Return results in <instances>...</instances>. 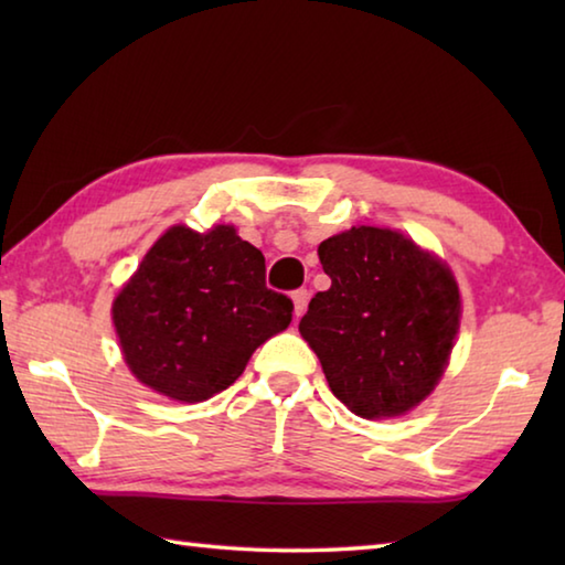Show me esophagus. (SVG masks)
<instances>
[{
    "mask_svg": "<svg viewBox=\"0 0 565 565\" xmlns=\"http://www.w3.org/2000/svg\"><path fill=\"white\" fill-rule=\"evenodd\" d=\"M309 291L306 289H296L294 294H291V299H294V311H296V317H303V311H306V306H309Z\"/></svg>",
    "mask_w": 565,
    "mask_h": 565,
    "instance_id": "34e87169",
    "label": "esophagus"
}]
</instances>
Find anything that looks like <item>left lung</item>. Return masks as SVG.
Listing matches in <instances>:
<instances>
[{"instance_id":"8db88e82","label":"left lung","mask_w":565,"mask_h":565,"mask_svg":"<svg viewBox=\"0 0 565 565\" xmlns=\"http://www.w3.org/2000/svg\"><path fill=\"white\" fill-rule=\"evenodd\" d=\"M331 289L299 323L329 388L361 418H391L431 394L451 356L461 294L448 266L408 236L351 226L319 244Z\"/></svg>"}]
</instances>
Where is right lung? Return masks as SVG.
I'll return each instance as SVG.
<instances>
[{
  "label": "right lung",
  "instance_id": "obj_1",
  "mask_svg": "<svg viewBox=\"0 0 565 565\" xmlns=\"http://www.w3.org/2000/svg\"><path fill=\"white\" fill-rule=\"evenodd\" d=\"M289 296L266 289L259 248L234 226H171L111 306L124 361L141 384L184 404L212 398L291 323Z\"/></svg>",
  "mask_w": 565,
  "mask_h": 565
}]
</instances>
